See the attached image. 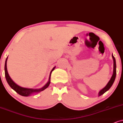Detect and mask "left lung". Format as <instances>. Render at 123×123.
Masks as SVG:
<instances>
[{"mask_svg":"<svg viewBox=\"0 0 123 123\" xmlns=\"http://www.w3.org/2000/svg\"><path fill=\"white\" fill-rule=\"evenodd\" d=\"M112 57L113 61V74L112 75V77L109 80V82H108V83L107 84V85L105 86L103 88H102V90L99 91L98 93V96H100L102 95H103L104 93H105L106 91H108V90L111 88V87L112 86L113 82L115 81V80L116 78V60L115 57H113V54H112Z\"/></svg>","mask_w":123,"mask_h":123,"instance_id":"obj_1","label":"left lung"}]
</instances>
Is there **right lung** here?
<instances>
[{"label":"right lung","mask_w":123,"mask_h":123,"mask_svg":"<svg viewBox=\"0 0 123 123\" xmlns=\"http://www.w3.org/2000/svg\"><path fill=\"white\" fill-rule=\"evenodd\" d=\"M7 59H8V57L6 60L5 66H4V70H5V77H6V80H7V83H8V85H10L11 87L13 90H15L18 94L23 96H30L31 95L35 94V93H38V92H41V91H43V90H44L45 89H46V88H48V86H49V85H50V83L51 74H52V71L54 70V69H55V66L54 67V68H53V69L52 70V71H50L48 82L43 87L40 88H25V87H23L18 86V85H17L16 83H15V82L12 80V79L11 78V77H10V75H9L8 73V71H7Z\"/></svg>","instance_id":"1"}]
</instances>
